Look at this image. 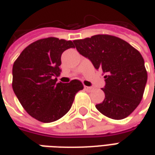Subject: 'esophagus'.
Instances as JSON below:
<instances>
[{"label":"esophagus","instance_id":"1","mask_svg":"<svg viewBox=\"0 0 155 155\" xmlns=\"http://www.w3.org/2000/svg\"><path fill=\"white\" fill-rule=\"evenodd\" d=\"M84 90L86 91H89V92H91V91H93V88L92 87H88V86H84Z\"/></svg>","mask_w":155,"mask_h":155}]
</instances>
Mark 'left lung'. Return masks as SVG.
I'll return each mask as SVG.
<instances>
[{
	"label": "left lung",
	"mask_w": 155,
	"mask_h": 155,
	"mask_svg": "<svg viewBox=\"0 0 155 155\" xmlns=\"http://www.w3.org/2000/svg\"><path fill=\"white\" fill-rule=\"evenodd\" d=\"M73 42L80 54L106 74L102 88L105 97L96 109L113 120L129 116L143 98L148 78L140 51L110 35H95Z\"/></svg>",
	"instance_id": "left-lung-1"
}]
</instances>
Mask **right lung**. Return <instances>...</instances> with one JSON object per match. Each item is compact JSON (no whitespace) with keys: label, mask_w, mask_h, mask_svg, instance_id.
Instances as JSON below:
<instances>
[{"label":"right lung","mask_w":155,"mask_h":155,"mask_svg":"<svg viewBox=\"0 0 155 155\" xmlns=\"http://www.w3.org/2000/svg\"><path fill=\"white\" fill-rule=\"evenodd\" d=\"M71 41L56 37L38 40L25 47L12 69V88L22 107L43 123H51L70 110L78 91L84 89L78 80L56 83L61 74V54L74 48Z\"/></svg>","instance_id":"add662e5"}]
</instances>
